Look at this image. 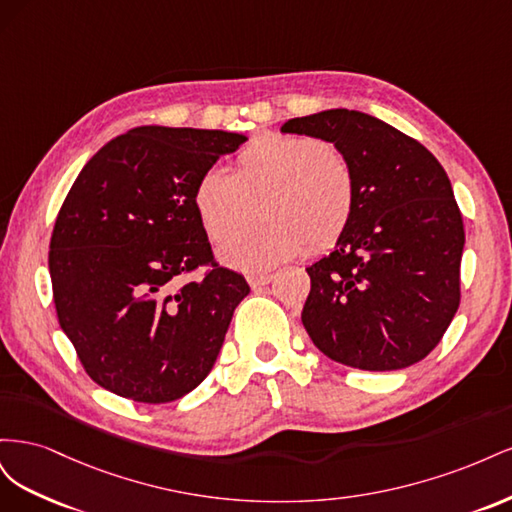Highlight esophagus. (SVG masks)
Masks as SVG:
<instances>
[{"label": "esophagus", "mask_w": 512, "mask_h": 512, "mask_svg": "<svg viewBox=\"0 0 512 512\" xmlns=\"http://www.w3.org/2000/svg\"><path fill=\"white\" fill-rule=\"evenodd\" d=\"M275 280L273 273H265V275H247V284H250L252 288H258V286H267Z\"/></svg>", "instance_id": "34e87169"}]
</instances>
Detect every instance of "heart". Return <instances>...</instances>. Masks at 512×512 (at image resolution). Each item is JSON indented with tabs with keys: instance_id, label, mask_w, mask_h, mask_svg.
I'll list each match as a JSON object with an SVG mask.
<instances>
[{
	"instance_id": "1",
	"label": "heart",
	"mask_w": 512,
	"mask_h": 512,
	"mask_svg": "<svg viewBox=\"0 0 512 512\" xmlns=\"http://www.w3.org/2000/svg\"><path fill=\"white\" fill-rule=\"evenodd\" d=\"M270 192L263 219L270 226L226 243L218 258L243 273H265L335 245L356 209L350 162L316 136L265 132L237 156V173L209 166L198 177L194 207L211 241L242 229L249 200Z\"/></svg>"
}]
</instances>
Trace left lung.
Wrapping results in <instances>:
<instances>
[{
	"instance_id": "1",
	"label": "left lung",
	"mask_w": 512,
	"mask_h": 512,
	"mask_svg": "<svg viewBox=\"0 0 512 512\" xmlns=\"http://www.w3.org/2000/svg\"><path fill=\"white\" fill-rule=\"evenodd\" d=\"M282 132L333 143L356 179L350 226L305 269L307 335L329 359L365 371L425 359L459 307L466 243L442 164L389 123L348 108L288 119Z\"/></svg>"
}]
</instances>
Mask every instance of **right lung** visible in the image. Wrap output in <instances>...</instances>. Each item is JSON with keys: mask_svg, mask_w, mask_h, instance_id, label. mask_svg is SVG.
<instances>
[{"mask_svg": "<svg viewBox=\"0 0 512 512\" xmlns=\"http://www.w3.org/2000/svg\"><path fill=\"white\" fill-rule=\"evenodd\" d=\"M245 141L239 132L141 126L106 143L72 183L51 237L53 301L102 389L168 404L218 359L250 286L213 262L194 188ZM207 264L203 278L184 279Z\"/></svg>", "mask_w": 512, "mask_h": 512, "instance_id": "obj_1", "label": "right lung"}]
</instances>
